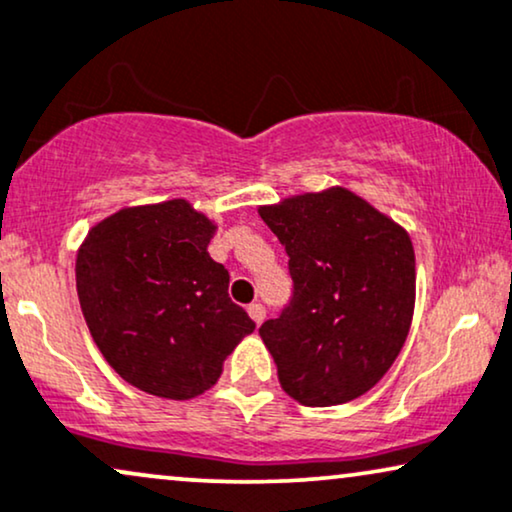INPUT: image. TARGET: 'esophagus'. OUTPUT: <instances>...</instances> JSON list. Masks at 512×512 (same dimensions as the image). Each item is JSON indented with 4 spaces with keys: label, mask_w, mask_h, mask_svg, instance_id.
<instances>
[{
    "label": "esophagus",
    "mask_w": 512,
    "mask_h": 512,
    "mask_svg": "<svg viewBox=\"0 0 512 512\" xmlns=\"http://www.w3.org/2000/svg\"><path fill=\"white\" fill-rule=\"evenodd\" d=\"M248 314H250V319L257 323V326H260V323L267 319V309H264L260 302H252L248 307Z\"/></svg>",
    "instance_id": "esophagus-1"
}]
</instances>
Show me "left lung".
Listing matches in <instances>:
<instances>
[{
  "label": "left lung",
  "instance_id": "8db88e82",
  "mask_svg": "<svg viewBox=\"0 0 512 512\" xmlns=\"http://www.w3.org/2000/svg\"><path fill=\"white\" fill-rule=\"evenodd\" d=\"M286 245L293 300L260 335L281 387L304 406L361 397L390 371L416 304L409 231L345 186L260 205Z\"/></svg>",
  "mask_w": 512,
  "mask_h": 512
}]
</instances>
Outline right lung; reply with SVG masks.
<instances>
[{
  "label": "right lung",
  "instance_id": "1",
  "mask_svg": "<svg viewBox=\"0 0 512 512\" xmlns=\"http://www.w3.org/2000/svg\"><path fill=\"white\" fill-rule=\"evenodd\" d=\"M217 224L189 200L134 205L89 229L75 260L89 333L113 371L163 399H193L255 323L210 257Z\"/></svg>",
  "mask_w": 512,
  "mask_h": 512
}]
</instances>
